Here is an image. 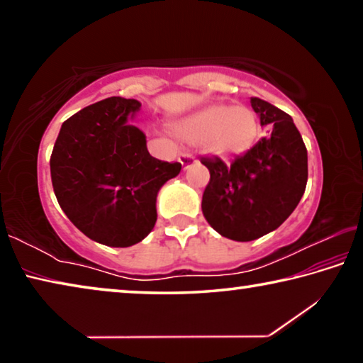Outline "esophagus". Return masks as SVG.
<instances>
[{"mask_svg":"<svg viewBox=\"0 0 363 363\" xmlns=\"http://www.w3.org/2000/svg\"><path fill=\"white\" fill-rule=\"evenodd\" d=\"M179 162L184 168H187V167H190V164H194L196 162V158L194 155H189V153H186V155L179 157Z\"/></svg>","mask_w":363,"mask_h":363,"instance_id":"esophagus-1","label":"esophagus"}]
</instances>
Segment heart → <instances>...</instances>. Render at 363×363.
I'll list each match as a JSON object with an SVG mask.
<instances>
[{
    "mask_svg": "<svg viewBox=\"0 0 363 363\" xmlns=\"http://www.w3.org/2000/svg\"><path fill=\"white\" fill-rule=\"evenodd\" d=\"M174 133L190 145H206L214 155L233 158L255 145L257 121L247 107L213 104L181 120Z\"/></svg>",
    "mask_w": 363,
    "mask_h": 363,
    "instance_id": "heart-1",
    "label": "heart"
}]
</instances>
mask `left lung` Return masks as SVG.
Instances as JSON below:
<instances>
[{
    "mask_svg": "<svg viewBox=\"0 0 363 363\" xmlns=\"http://www.w3.org/2000/svg\"><path fill=\"white\" fill-rule=\"evenodd\" d=\"M251 107L267 136L225 164L201 158L210 182L201 211L214 230L237 242L256 240L277 229L298 206L307 184V149L291 116L259 97Z\"/></svg>",
    "mask_w": 363,
    "mask_h": 363,
    "instance_id": "left-lung-1",
    "label": "left lung"
}]
</instances>
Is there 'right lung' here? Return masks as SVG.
Returning <instances> with one entry per match:
<instances>
[{"label":"right lung","instance_id":"right-lung-1","mask_svg":"<svg viewBox=\"0 0 363 363\" xmlns=\"http://www.w3.org/2000/svg\"><path fill=\"white\" fill-rule=\"evenodd\" d=\"M140 102L107 97L62 123L51 153V179L62 211L86 237L126 248L157 223V194L181 163L153 158L145 134L128 125Z\"/></svg>","mask_w":363,"mask_h":363}]
</instances>
